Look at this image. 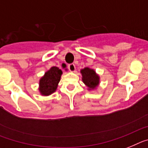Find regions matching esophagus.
<instances>
[{"label": "esophagus", "mask_w": 148, "mask_h": 148, "mask_svg": "<svg viewBox=\"0 0 148 148\" xmlns=\"http://www.w3.org/2000/svg\"><path fill=\"white\" fill-rule=\"evenodd\" d=\"M68 68H69V71H71V72L74 71L76 69L75 65H74V64H69V65H68Z\"/></svg>", "instance_id": "obj_1"}]
</instances>
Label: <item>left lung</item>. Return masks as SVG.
Here are the masks:
<instances>
[{"mask_svg":"<svg viewBox=\"0 0 148 148\" xmlns=\"http://www.w3.org/2000/svg\"><path fill=\"white\" fill-rule=\"evenodd\" d=\"M83 81L89 88H95L99 84V77L95 71L88 68L81 70Z\"/></svg>","mask_w":148,"mask_h":148,"instance_id":"obj_1","label":"left lung"}]
</instances>
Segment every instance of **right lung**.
<instances>
[{
	"instance_id": "obj_1",
	"label": "right lung",
	"mask_w": 148,
	"mask_h": 148,
	"mask_svg": "<svg viewBox=\"0 0 148 148\" xmlns=\"http://www.w3.org/2000/svg\"><path fill=\"white\" fill-rule=\"evenodd\" d=\"M62 74L57 67H52L39 81V91L43 95H49L56 91Z\"/></svg>"
}]
</instances>
